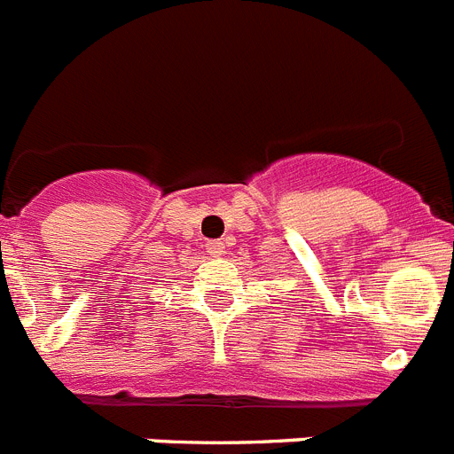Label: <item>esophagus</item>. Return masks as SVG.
<instances>
[{"instance_id": "1", "label": "esophagus", "mask_w": 454, "mask_h": 454, "mask_svg": "<svg viewBox=\"0 0 454 454\" xmlns=\"http://www.w3.org/2000/svg\"><path fill=\"white\" fill-rule=\"evenodd\" d=\"M207 253L213 254V257H220V254H224V243L223 241H207Z\"/></svg>"}]
</instances>
